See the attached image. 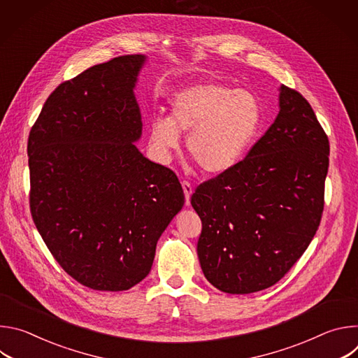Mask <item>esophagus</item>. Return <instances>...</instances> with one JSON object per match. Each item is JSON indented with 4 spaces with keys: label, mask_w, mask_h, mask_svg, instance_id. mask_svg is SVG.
<instances>
[{
    "label": "esophagus",
    "mask_w": 358,
    "mask_h": 358,
    "mask_svg": "<svg viewBox=\"0 0 358 358\" xmlns=\"http://www.w3.org/2000/svg\"><path fill=\"white\" fill-rule=\"evenodd\" d=\"M181 185H182L184 195H185V203H187V206H189V202H191V194H192V185H191L188 181H185V180L181 182Z\"/></svg>",
    "instance_id": "34e87169"
}]
</instances>
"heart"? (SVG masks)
I'll return each mask as SVG.
<instances>
[{
  "label": "heart",
  "instance_id": "heart-1",
  "mask_svg": "<svg viewBox=\"0 0 358 358\" xmlns=\"http://www.w3.org/2000/svg\"><path fill=\"white\" fill-rule=\"evenodd\" d=\"M262 124L257 94L220 82H199L178 90L171 99L170 117H156L150 127V144L162 162L180 147L187 150L207 174H221L238 164Z\"/></svg>",
  "mask_w": 358,
  "mask_h": 358
}]
</instances>
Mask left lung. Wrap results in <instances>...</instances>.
Returning a JSON list of instances; mask_svg holds the SVG:
<instances>
[{
	"mask_svg": "<svg viewBox=\"0 0 358 358\" xmlns=\"http://www.w3.org/2000/svg\"><path fill=\"white\" fill-rule=\"evenodd\" d=\"M279 115L231 170L191 196L201 218V269L221 292L246 294L279 282L322 221L329 138L297 90L280 86Z\"/></svg>",
	"mask_w": 358,
	"mask_h": 358,
	"instance_id": "1",
	"label": "left lung"
}]
</instances>
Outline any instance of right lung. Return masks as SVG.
<instances>
[{
  "label": "right lung",
  "mask_w": 358,
  "mask_h": 358,
  "mask_svg": "<svg viewBox=\"0 0 358 358\" xmlns=\"http://www.w3.org/2000/svg\"><path fill=\"white\" fill-rule=\"evenodd\" d=\"M143 55L94 65L46 99L28 137L29 208L62 269L93 290L122 292L150 272L184 206L177 176L134 145Z\"/></svg>",
  "instance_id": "right-lung-1"
}]
</instances>
